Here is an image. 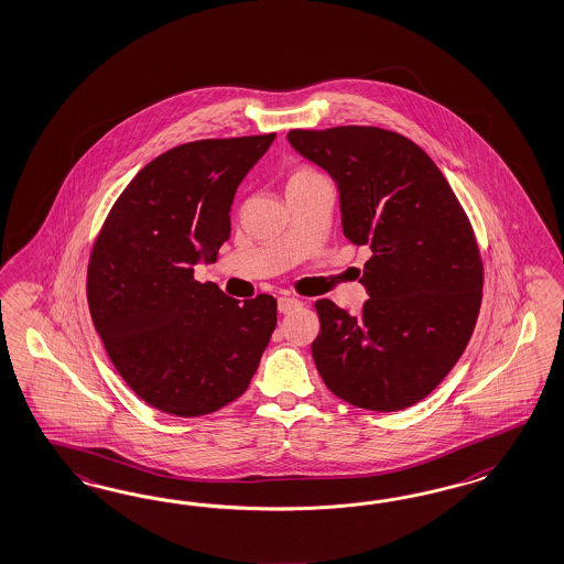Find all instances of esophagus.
Instances as JSON below:
<instances>
[{
    "label": "esophagus",
    "instance_id": "esophagus-1",
    "mask_svg": "<svg viewBox=\"0 0 564 564\" xmlns=\"http://www.w3.org/2000/svg\"><path fill=\"white\" fill-rule=\"evenodd\" d=\"M303 303L299 301V299H290V296H280L278 299V311L282 313V315H286V313H292V311H296V308H301Z\"/></svg>",
    "mask_w": 564,
    "mask_h": 564
}]
</instances>
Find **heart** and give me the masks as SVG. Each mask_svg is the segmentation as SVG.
Segmentation results:
<instances>
[{"label":"heart","mask_w":564,"mask_h":564,"mask_svg":"<svg viewBox=\"0 0 564 564\" xmlns=\"http://www.w3.org/2000/svg\"><path fill=\"white\" fill-rule=\"evenodd\" d=\"M317 178H322V175H319L317 171H313L311 166H299V169H294V171L290 173L289 187H294V185H305V183L317 181Z\"/></svg>","instance_id":"heart-1"}]
</instances>
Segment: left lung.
Returning <instances> with one entry per match:
<instances>
[{
	"mask_svg": "<svg viewBox=\"0 0 564 564\" xmlns=\"http://www.w3.org/2000/svg\"><path fill=\"white\" fill-rule=\"evenodd\" d=\"M286 138L336 181L344 235L370 249L358 317L329 299L315 303V367L356 408H410L455 367L480 313L482 258L466 212L431 156L395 131L341 126Z\"/></svg>",
	"mask_w": 564,
	"mask_h": 564,
	"instance_id": "8db88e82",
	"label": "left lung"
}]
</instances>
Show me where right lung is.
I'll list each match as a JSON object with an SVG mask.
<instances>
[{
    "instance_id": "obj_1",
    "label": "right lung",
    "mask_w": 564,
    "mask_h": 564,
    "mask_svg": "<svg viewBox=\"0 0 564 564\" xmlns=\"http://www.w3.org/2000/svg\"><path fill=\"white\" fill-rule=\"evenodd\" d=\"M275 133L171 148L131 178L90 253L86 296L117 372L181 419L235 402L275 329L274 296L237 301L197 282L230 237L237 187Z\"/></svg>"
}]
</instances>
